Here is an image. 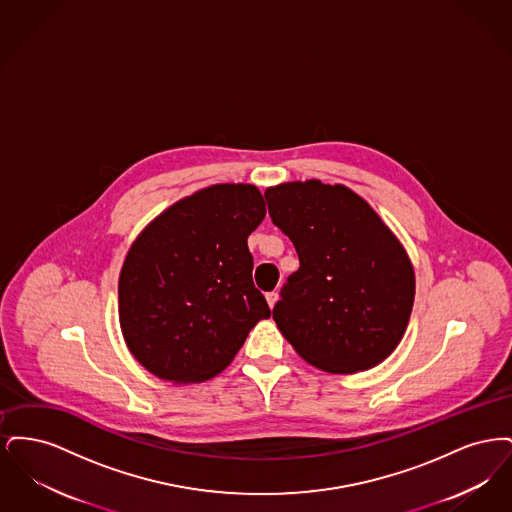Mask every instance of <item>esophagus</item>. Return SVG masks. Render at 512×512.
Listing matches in <instances>:
<instances>
[{"label": "esophagus", "mask_w": 512, "mask_h": 512, "mask_svg": "<svg viewBox=\"0 0 512 512\" xmlns=\"http://www.w3.org/2000/svg\"><path fill=\"white\" fill-rule=\"evenodd\" d=\"M265 297H267L268 307H270V309H272V307H274V305H276V301H278V293L268 292L267 295H265Z\"/></svg>", "instance_id": "obj_1"}]
</instances>
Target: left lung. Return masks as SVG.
<instances>
[{
  "label": "left lung",
  "mask_w": 512,
  "mask_h": 512,
  "mask_svg": "<svg viewBox=\"0 0 512 512\" xmlns=\"http://www.w3.org/2000/svg\"><path fill=\"white\" fill-rule=\"evenodd\" d=\"M272 222L299 268L272 318L295 353L330 374L380 365L403 338L414 268L390 226L361 195L317 178L267 188Z\"/></svg>",
  "instance_id": "1"
}]
</instances>
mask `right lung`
Returning a JSON list of instances; mask_svg holds the SVG:
<instances>
[{"label":"right lung","mask_w":512,"mask_h":512,"mask_svg":"<svg viewBox=\"0 0 512 512\" xmlns=\"http://www.w3.org/2000/svg\"><path fill=\"white\" fill-rule=\"evenodd\" d=\"M265 215L257 186L215 184L172 203L130 245L119 320L128 351L151 374L172 384L205 382L270 317L247 247Z\"/></svg>","instance_id":"obj_1"}]
</instances>
